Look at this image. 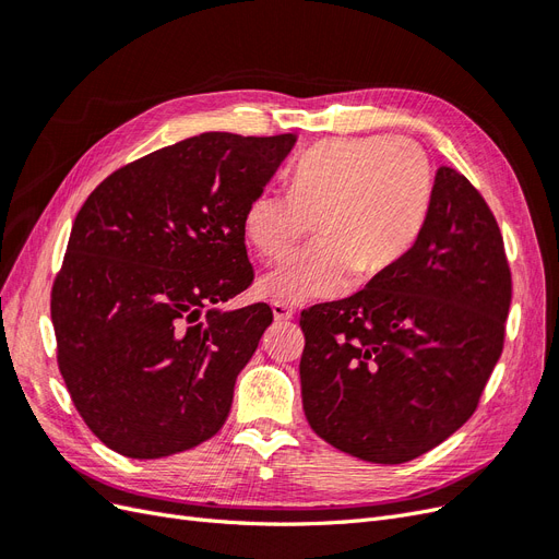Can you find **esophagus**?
I'll use <instances>...</instances> for the list:
<instances>
[{"mask_svg":"<svg viewBox=\"0 0 559 559\" xmlns=\"http://www.w3.org/2000/svg\"><path fill=\"white\" fill-rule=\"evenodd\" d=\"M270 308H273V317H275V321H289V319H294V310L292 308H286L284 306V302H273V306H270Z\"/></svg>","mask_w":559,"mask_h":559,"instance_id":"34e87169","label":"esophagus"}]
</instances>
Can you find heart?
Listing matches in <instances>:
<instances>
[{
    "mask_svg": "<svg viewBox=\"0 0 559 559\" xmlns=\"http://www.w3.org/2000/svg\"><path fill=\"white\" fill-rule=\"evenodd\" d=\"M433 198L427 151L408 138H333L294 165L289 193L265 189L247 205V245L277 263L312 230L321 238L261 280L280 302L341 296L354 273L373 280L417 242Z\"/></svg>",
    "mask_w": 559,
    "mask_h": 559,
    "instance_id": "b5f03b06",
    "label": "heart"
}]
</instances>
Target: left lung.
I'll use <instances>...</instances> for the list:
<instances>
[{"label": "left lung", "mask_w": 559, "mask_h": 559, "mask_svg": "<svg viewBox=\"0 0 559 559\" xmlns=\"http://www.w3.org/2000/svg\"><path fill=\"white\" fill-rule=\"evenodd\" d=\"M511 267L473 183L438 167L405 257L349 298L302 310V411L333 448L376 464L429 452L478 408L503 349Z\"/></svg>", "instance_id": "obj_1"}]
</instances>
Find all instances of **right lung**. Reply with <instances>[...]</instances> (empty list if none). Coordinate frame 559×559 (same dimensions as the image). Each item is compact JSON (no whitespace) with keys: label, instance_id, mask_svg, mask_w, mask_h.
I'll use <instances>...</instances> for the list:
<instances>
[{"label":"right lung","instance_id":"obj_1","mask_svg":"<svg viewBox=\"0 0 559 559\" xmlns=\"http://www.w3.org/2000/svg\"><path fill=\"white\" fill-rule=\"evenodd\" d=\"M296 134L202 132L109 175L79 210L50 294L58 366L79 415L118 454L207 441L273 324L218 310L253 280L242 218Z\"/></svg>","mask_w":559,"mask_h":559}]
</instances>
